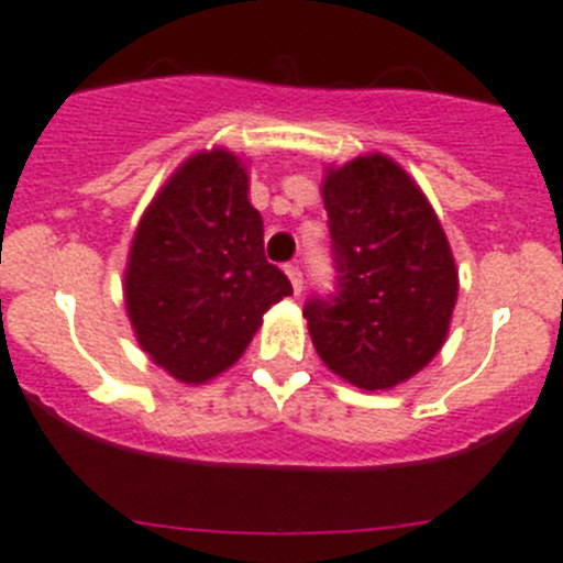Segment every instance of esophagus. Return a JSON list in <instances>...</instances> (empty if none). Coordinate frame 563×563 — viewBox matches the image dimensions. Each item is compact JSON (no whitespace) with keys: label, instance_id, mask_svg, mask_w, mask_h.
<instances>
[{"label":"esophagus","instance_id":"1","mask_svg":"<svg viewBox=\"0 0 563 563\" xmlns=\"http://www.w3.org/2000/svg\"><path fill=\"white\" fill-rule=\"evenodd\" d=\"M284 274H287L289 284H292L295 295H300V289H303V274H300L298 265H287V268H284Z\"/></svg>","mask_w":563,"mask_h":563}]
</instances>
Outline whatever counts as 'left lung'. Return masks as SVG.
<instances>
[{
	"label": "left lung",
	"mask_w": 563,
	"mask_h": 563,
	"mask_svg": "<svg viewBox=\"0 0 563 563\" xmlns=\"http://www.w3.org/2000/svg\"><path fill=\"white\" fill-rule=\"evenodd\" d=\"M322 202L339 289L306 303L311 344L350 386L388 391L446 342L460 289L452 246L419 183L383 153L328 164Z\"/></svg>",
	"instance_id": "obj_1"
}]
</instances>
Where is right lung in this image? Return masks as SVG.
<instances>
[{"label":"right lung","mask_w":563,"mask_h":563,"mask_svg":"<svg viewBox=\"0 0 563 563\" xmlns=\"http://www.w3.org/2000/svg\"><path fill=\"white\" fill-rule=\"evenodd\" d=\"M122 289L139 347L175 380L202 386L246 353L292 284L265 260L241 155L202 150L172 172L139 219Z\"/></svg>","instance_id":"add662e5"}]
</instances>
